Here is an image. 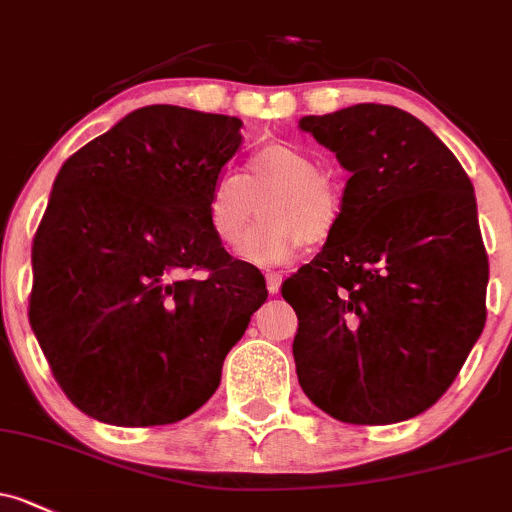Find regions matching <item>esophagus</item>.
I'll return each mask as SVG.
<instances>
[{
    "instance_id": "esophagus-1",
    "label": "esophagus",
    "mask_w": 512,
    "mask_h": 512,
    "mask_svg": "<svg viewBox=\"0 0 512 512\" xmlns=\"http://www.w3.org/2000/svg\"><path fill=\"white\" fill-rule=\"evenodd\" d=\"M265 277H267V292L277 294L279 287H282V279H284L282 272H267Z\"/></svg>"
}]
</instances>
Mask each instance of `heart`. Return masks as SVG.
I'll return each instance as SVG.
<instances>
[{"mask_svg": "<svg viewBox=\"0 0 512 512\" xmlns=\"http://www.w3.org/2000/svg\"><path fill=\"white\" fill-rule=\"evenodd\" d=\"M265 223L242 247V257L257 265L287 262L301 245L319 247L333 238L341 223L343 198L328 171L316 166L306 147L270 142L257 147L242 166V174H220L206 201V220L213 238L228 250H238L252 220Z\"/></svg>", "mask_w": 512, "mask_h": 512, "instance_id": "b5f03b06", "label": "heart"}]
</instances>
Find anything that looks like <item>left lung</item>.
<instances>
[{
  "mask_svg": "<svg viewBox=\"0 0 512 512\" xmlns=\"http://www.w3.org/2000/svg\"><path fill=\"white\" fill-rule=\"evenodd\" d=\"M351 179L324 250L282 284L301 390L348 424L422 414L486 324L488 255L459 159L392 105L301 117Z\"/></svg>",
  "mask_w": 512,
  "mask_h": 512,
  "instance_id": "left-lung-1",
  "label": "left lung"
}]
</instances>
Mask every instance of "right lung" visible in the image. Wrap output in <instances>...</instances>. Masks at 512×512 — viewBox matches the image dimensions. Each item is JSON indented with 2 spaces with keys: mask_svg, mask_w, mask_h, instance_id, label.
<instances>
[{
  "mask_svg": "<svg viewBox=\"0 0 512 512\" xmlns=\"http://www.w3.org/2000/svg\"><path fill=\"white\" fill-rule=\"evenodd\" d=\"M240 127L139 107L58 171L31 247L29 321L56 383L93 419L154 427L196 412L265 304V277L206 220Z\"/></svg>",
  "mask_w": 512,
  "mask_h": 512,
  "instance_id": "right-lung-1",
  "label": "right lung"
}]
</instances>
